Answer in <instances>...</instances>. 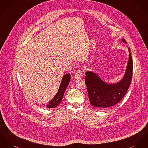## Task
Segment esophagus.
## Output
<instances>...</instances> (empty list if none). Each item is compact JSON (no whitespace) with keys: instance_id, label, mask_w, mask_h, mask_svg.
<instances>
[{"instance_id":"34e87169","label":"esophagus","mask_w":148,"mask_h":148,"mask_svg":"<svg viewBox=\"0 0 148 148\" xmlns=\"http://www.w3.org/2000/svg\"><path fill=\"white\" fill-rule=\"evenodd\" d=\"M82 77V71L81 70H77L75 73H74V77L77 79H80Z\"/></svg>"}]
</instances>
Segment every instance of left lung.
Listing matches in <instances>:
<instances>
[{"label": "left lung", "instance_id": "left-lung-1", "mask_svg": "<svg viewBox=\"0 0 148 148\" xmlns=\"http://www.w3.org/2000/svg\"><path fill=\"white\" fill-rule=\"evenodd\" d=\"M122 41L127 43L124 39ZM128 51L129 58L125 74L118 83L108 84L93 72L88 71L86 73L85 83L88 97L94 107L104 109L113 106L125 96L132 80L133 70V61L129 48Z\"/></svg>", "mask_w": 148, "mask_h": 148}]
</instances>
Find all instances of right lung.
Returning <instances> with one entry per match:
<instances>
[{
	"instance_id": "right-lung-1",
	"label": "right lung",
	"mask_w": 148,
	"mask_h": 148,
	"mask_svg": "<svg viewBox=\"0 0 148 148\" xmlns=\"http://www.w3.org/2000/svg\"><path fill=\"white\" fill-rule=\"evenodd\" d=\"M70 74H66L64 75L62 77V79L61 82L60 86L56 95L55 97L49 102L47 107L48 108H55L57 107L58 105L61 102L62 100L65 91L66 89V87L68 86L70 80Z\"/></svg>"
}]
</instances>
